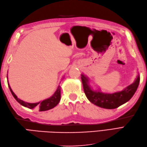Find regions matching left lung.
Masks as SVG:
<instances>
[{"label": "left lung", "instance_id": "obj_1", "mask_svg": "<svg viewBox=\"0 0 147 147\" xmlns=\"http://www.w3.org/2000/svg\"><path fill=\"white\" fill-rule=\"evenodd\" d=\"M81 78L84 92L88 100L96 106L107 109L117 108L129 101L135 94L140 83V76L138 74L135 82L132 84L121 91L109 93L102 92L100 88L96 90H93L90 85L89 78L85 74H81Z\"/></svg>", "mask_w": 147, "mask_h": 147}]
</instances>
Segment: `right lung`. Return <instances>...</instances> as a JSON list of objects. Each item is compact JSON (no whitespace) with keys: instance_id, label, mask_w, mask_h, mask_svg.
<instances>
[{"instance_id":"add662e5","label":"right lung","mask_w":147,"mask_h":147,"mask_svg":"<svg viewBox=\"0 0 147 147\" xmlns=\"http://www.w3.org/2000/svg\"><path fill=\"white\" fill-rule=\"evenodd\" d=\"M7 78H8V77ZM8 86H9V90H10L12 95L14 96V98L16 100L20 103L21 105L31 109H38L39 111H48L55 107V106L59 104L61 100V88L59 85L58 86L56 90L55 93L51 96V97L36 103H28V102L22 100L18 98V96L15 95V93L13 92V91H12L10 85H9V82H8Z\"/></svg>"}]
</instances>
